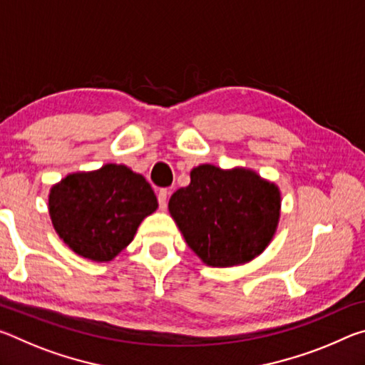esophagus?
Here are the masks:
<instances>
[{"mask_svg": "<svg viewBox=\"0 0 365 365\" xmlns=\"http://www.w3.org/2000/svg\"><path fill=\"white\" fill-rule=\"evenodd\" d=\"M168 195H169L168 190H160L158 193V202H159V207L163 209V211L168 207Z\"/></svg>", "mask_w": 365, "mask_h": 365, "instance_id": "1", "label": "esophagus"}]
</instances>
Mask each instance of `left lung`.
<instances>
[{
    "label": "left lung",
    "mask_w": 365,
    "mask_h": 365,
    "mask_svg": "<svg viewBox=\"0 0 365 365\" xmlns=\"http://www.w3.org/2000/svg\"><path fill=\"white\" fill-rule=\"evenodd\" d=\"M188 187L170 196L169 212L187 245L212 267L250 262L279 225L280 191L248 169L197 165Z\"/></svg>",
    "instance_id": "obj_1"
}]
</instances>
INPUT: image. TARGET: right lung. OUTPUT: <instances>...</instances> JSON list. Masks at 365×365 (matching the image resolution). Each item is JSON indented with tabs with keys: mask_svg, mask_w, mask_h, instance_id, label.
I'll use <instances>...</instances> for the list:
<instances>
[{
	"mask_svg": "<svg viewBox=\"0 0 365 365\" xmlns=\"http://www.w3.org/2000/svg\"><path fill=\"white\" fill-rule=\"evenodd\" d=\"M48 207L54 230L73 252L106 262L132 242L141 220L156 211L158 200L143 175L106 164L54 185Z\"/></svg>",
	"mask_w": 365,
	"mask_h": 365,
	"instance_id": "1",
	"label": "right lung"
}]
</instances>
